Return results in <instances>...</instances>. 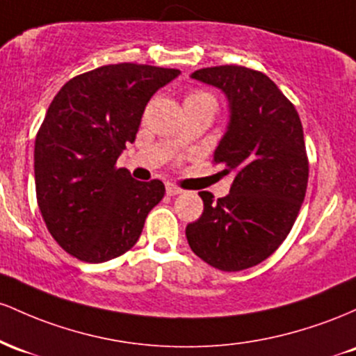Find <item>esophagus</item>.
Instances as JSON below:
<instances>
[{
	"label": "esophagus",
	"instance_id": "1",
	"mask_svg": "<svg viewBox=\"0 0 356 356\" xmlns=\"http://www.w3.org/2000/svg\"><path fill=\"white\" fill-rule=\"evenodd\" d=\"M181 188H178V186H175L173 183H166V193L170 195V197H177V195L181 193Z\"/></svg>",
	"mask_w": 356,
	"mask_h": 356
}]
</instances>
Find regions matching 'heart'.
<instances>
[{"label":"heart","mask_w":356,"mask_h":356,"mask_svg":"<svg viewBox=\"0 0 356 356\" xmlns=\"http://www.w3.org/2000/svg\"><path fill=\"white\" fill-rule=\"evenodd\" d=\"M188 99L193 101V99H213V97H210V95L205 94V92H195V94H191ZM188 99H186V101H188Z\"/></svg>","instance_id":"b5f03b06"}]
</instances>
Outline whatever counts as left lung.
Segmentation results:
<instances>
[{"label":"left lung","instance_id":"left-lung-1","mask_svg":"<svg viewBox=\"0 0 356 356\" xmlns=\"http://www.w3.org/2000/svg\"><path fill=\"white\" fill-rule=\"evenodd\" d=\"M191 79L217 87L229 101V124L213 153L234 173L227 197L200 191L203 213L186 225L195 254L227 273L261 264L284 242L307 186L305 136L298 111L262 72L207 67Z\"/></svg>","mask_w":356,"mask_h":356}]
</instances>
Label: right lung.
Masks as SVG:
<instances>
[{
	"label": "right lung",
	"instance_id": "add662e5",
	"mask_svg": "<svg viewBox=\"0 0 356 356\" xmlns=\"http://www.w3.org/2000/svg\"><path fill=\"white\" fill-rule=\"evenodd\" d=\"M177 69L115 63L69 81L51 101L35 139V188L51 237L79 261L99 264L138 242L159 179L138 181L115 168L134 143L146 104Z\"/></svg>",
	"mask_w": 356,
	"mask_h": 356
}]
</instances>
